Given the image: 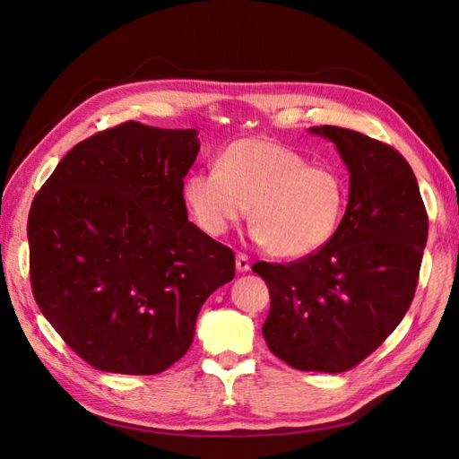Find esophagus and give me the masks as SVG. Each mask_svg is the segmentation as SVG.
<instances>
[{"label":"esophagus","mask_w":459,"mask_h":459,"mask_svg":"<svg viewBox=\"0 0 459 459\" xmlns=\"http://www.w3.org/2000/svg\"><path fill=\"white\" fill-rule=\"evenodd\" d=\"M235 266H238L239 272H248L251 270V260H248L245 253H238V256H235Z\"/></svg>","instance_id":"34e87169"}]
</instances>
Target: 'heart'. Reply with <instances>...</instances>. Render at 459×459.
Segmentation results:
<instances>
[{
	"mask_svg": "<svg viewBox=\"0 0 459 459\" xmlns=\"http://www.w3.org/2000/svg\"><path fill=\"white\" fill-rule=\"evenodd\" d=\"M349 187L327 164H308L297 151L268 140H239L226 147L218 169L191 174L186 201L211 235L226 233L248 214L255 239L277 256H304L335 235Z\"/></svg>",
	"mask_w": 459,
	"mask_h": 459,
	"instance_id": "b5f03b06",
	"label": "heart"
}]
</instances>
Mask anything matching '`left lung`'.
I'll list each match as a JSON object with an SVG mask.
<instances>
[{"instance_id":"1","label":"left lung","mask_w":459,"mask_h":459,"mask_svg":"<svg viewBox=\"0 0 459 459\" xmlns=\"http://www.w3.org/2000/svg\"><path fill=\"white\" fill-rule=\"evenodd\" d=\"M351 193L335 235L289 264L256 262L270 290L268 349L300 371L341 373L377 351L406 316L420 280L429 218L411 166L379 140L339 126Z\"/></svg>"}]
</instances>
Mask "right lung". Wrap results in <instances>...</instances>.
<instances>
[{
    "instance_id": "1",
    "label": "right lung",
    "mask_w": 459,
    "mask_h": 459,
    "mask_svg": "<svg viewBox=\"0 0 459 459\" xmlns=\"http://www.w3.org/2000/svg\"><path fill=\"white\" fill-rule=\"evenodd\" d=\"M195 130L122 122L66 152L29 214L41 314L91 368L155 375L191 346L204 300L235 275L230 247L187 220Z\"/></svg>"
}]
</instances>
